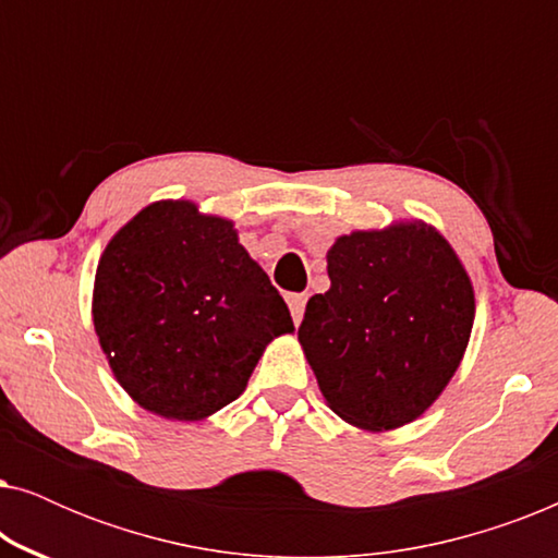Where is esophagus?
I'll return each instance as SVG.
<instances>
[{
	"label": "esophagus",
	"mask_w": 558,
	"mask_h": 558,
	"mask_svg": "<svg viewBox=\"0 0 558 558\" xmlns=\"http://www.w3.org/2000/svg\"><path fill=\"white\" fill-rule=\"evenodd\" d=\"M307 300H310L307 292L289 294V296H287V304H289V310H292V317H294L296 325L302 323V315H304V307H307Z\"/></svg>",
	"instance_id": "34e87169"
}]
</instances>
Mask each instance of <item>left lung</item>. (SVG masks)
Listing matches in <instances>:
<instances>
[{
    "label": "left lung",
    "mask_w": 558,
    "mask_h": 558,
    "mask_svg": "<svg viewBox=\"0 0 558 558\" xmlns=\"http://www.w3.org/2000/svg\"><path fill=\"white\" fill-rule=\"evenodd\" d=\"M327 277L296 335L327 407L365 432L416 422L460 368L475 323L457 251L424 220H393L338 235Z\"/></svg>",
    "instance_id": "8db88e82"
}]
</instances>
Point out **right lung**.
I'll use <instances>...</instances> for the list:
<instances>
[{
  "instance_id": "add662e5",
  "label": "right lung",
  "mask_w": 558,
  "mask_h": 558,
  "mask_svg": "<svg viewBox=\"0 0 558 558\" xmlns=\"http://www.w3.org/2000/svg\"><path fill=\"white\" fill-rule=\"evenodd\" d=\"M90 315L119 386L172 422H203L239 399L266 345L294 332L233 220L193 201L149 203L113 233Z\"/></svg>"
}]
</instances>
